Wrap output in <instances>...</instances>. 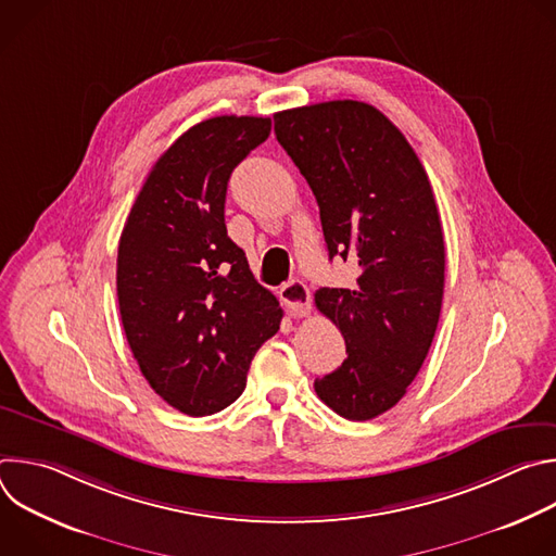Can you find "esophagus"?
<instances>
[{
	"mask_svg": "<svg viewBox=\"0 0 556 556\" xmlns=\"http://www.w3.org/2000/svg\"><path fill=\"white\" fill-rule=\"evenodd\" d=\"M281 303L290 312V316H305L309 314V290L301 279H292L279 290Z\"/></svg>",
	"mask_w": 556,
	"mask_h": 556,
	"instance_id": "1",
	"label": "esophagus"
}]
</instances>
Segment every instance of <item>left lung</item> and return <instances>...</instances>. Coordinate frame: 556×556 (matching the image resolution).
Wrapping results in <instances>:
<instances>
[{
  "instance_id": "8db88e82",
  "label": "left lung",
  "mask_w": 556,
  "mask_h": 556,
  "mask_svg": "<svg viewBox=\"0 0 556 556\" xmlns=\"http://www.w3.org/2000/svg\"><path fill=\"white\" fill-rule=\"evenodd\" d=\"M275 134L319 204L330 260L358 266L352 288L314 292L348 352L314 391L339 416L371 420L407 393L440 321L444 235L431 182L403 131L361 101L277 112Z\"/></svg>"
}]
</instances>
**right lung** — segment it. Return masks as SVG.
I'll return each instance as SVG.
<instances>
[{
  "label": "right lung",
  "instance_id": "obj_1",
  "mask_svg": "<svg viewBox=\"0 0 556 556\" xmlns=\"http://www.w3.org/2000/svg\"><path fill=\"white\" fill-rule=\"evenodd\" d=\"M270 134V118L215 116L153 165L125 222L116 294L131 354L165 403L211 416L240 399L255 352L283 309L257 283L224 224L232 169Z\"/></svg>",
  "mask_w": 556,
  "mask_h": 556
}]
</instances>
